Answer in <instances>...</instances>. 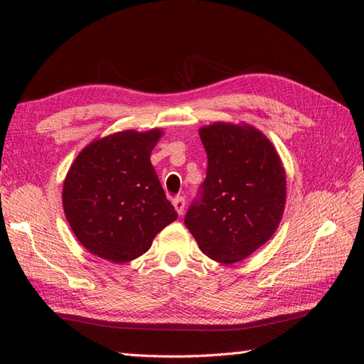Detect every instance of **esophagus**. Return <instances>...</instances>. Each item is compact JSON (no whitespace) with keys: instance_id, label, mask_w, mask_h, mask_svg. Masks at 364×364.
Wrapping results in <instances>:
<instances>
[{"instance_id":"1","label":"esophagus","mask_w":364,"mask_h":364,"mask_svg":"<svg viewBox=\"0 0 364 364\" xmlns=\"http://www.w3.org/2000/svg\"><path fill=\"white\" fill-rule=\"evenodd\" d=\"M173 206H175V210H176V213L178 214H183V211H184V205H186V202H184V198L183 197H180V196H178V197H175L173 198Z\"/></svg>"}]
</instances>
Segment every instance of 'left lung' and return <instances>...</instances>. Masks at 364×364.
Wrapping results in <instances>:
<instances>
[{
    "label": "left lung",
    "mask_w": 364,
    "mask_h": 364,
    "mask_svg": "<svg viewBox=\"0 0 364 364\" xmlns=\"http://www.w3.org/2000/svg\"><path fill=\"white\" fill-rule=\"evenodd\" d=\"M206 178L184 215L200 250L231 264L267 242L282 220L286 176L269 139L252 127L214 123L200 129Z\"/></svg>",
    "instance_id": "obj_1"
}]
</instances>
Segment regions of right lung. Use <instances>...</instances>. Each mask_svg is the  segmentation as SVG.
I'll return each mask as SVG.
<instances>
[{
  "instance_id": "obj_1",
  "label": "right lung",
  "mask_w": 364,
  "mask_h": 364,
  "mask_svg": "<svg viewBox=\"0 0 364 364\" xmlns=\"http://www.w3.org/2000/svg\"><path fill=\"white\" fill-rule=\"evenodd\" d=\"M161 134L122 131L76 156L63 203L75 236L90 253L120 264L136 259L178 218L150 161Z\"/></svg>"
}]
</instances>
